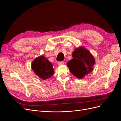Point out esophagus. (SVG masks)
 I'll use <instances>...</instances> for the list:
<instances>
[{
	"label": "esophagus",
	"instance_id": "34e87169",
	"mask_svg": "<svg viewBox=\"0 0 121 121\" xmlns=\"http://www.w3.org/2000/svg\"><path fill=\"white\" fill-rule=\"evenodd\" d=\"M64 63V62H63V61H60V62H58L57 64H58V65H61L63 64Z\"/></svg>",
	"mask_w": 121,
	"mask_h": 121
}]
</instances>
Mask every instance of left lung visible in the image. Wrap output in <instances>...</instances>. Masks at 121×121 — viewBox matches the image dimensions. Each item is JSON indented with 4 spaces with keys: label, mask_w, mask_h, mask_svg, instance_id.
<instances>
[{
    "label": "left lung",
    "mask_w": 121,
    "mask_h": 121,
    "mask_svg": "<svg viewBox=\"0 0 121 121\" xmlns=\"http://www.w3.org/2000/svg\"><path fill=\"white\" fill-rule=\"evenodd\" d=\"M72 59L67 65L72 74L82 79L93 71L95 60L91 52L83 47L77 48L72 53Z\"/></svg>",
    "instance_id": "1"
}]
</instances>
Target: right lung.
Returning a JSON list of instances; mask_svg holds the SVG:
<instances>
[{"mask_svg":"<svg viewBox=\"0 0 121 121\" xmlns=\"http://www.w3.org/2000/svg\"><path fill=\"white\" fill-rule=\"evenodd\" d=\"M35 73L40 78L46 80L54 74L52 64L44 56H40L33 61L31 65Z\"/></svg>","mask_w":121,"mask_h":121,"instance_id":"right-lung-1","label":"right lung"}]
</instances>
